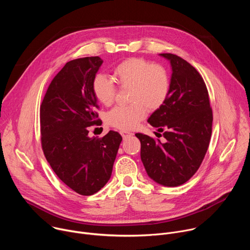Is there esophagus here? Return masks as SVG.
I'll return each mask as SVG.
<instances>
[{"label": "esophagus", "mask_w": 250, "mask_h": 250, "mask_svg": "<svg viewBox=\"0 0 250 250\" xmlns=\"http://www.w3.org/2000/svg\"><path fill=\"white\" fill-rule=\"evenodd\" d=\"M120 133H121V135L123 136V138H124V139H126L127 137H129V136H132V135H133V133H132V132L127 131V130H121V131H120Z\"/></svg>", "instance_id": "1"}]
</instances>
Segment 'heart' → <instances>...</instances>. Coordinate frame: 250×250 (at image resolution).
I'll use <instances>...</instances> for the list:
<instances>
[{
  "mask_svg": "<svg viewBox=\"0 0 250 250\" xmlns=\"http://www.w3.org/2000/svg\"><path fill=\"white\" fill-rule=\"evenodd\" d=\"M114 78L122 89H130L128 105H117L106 114L109 125L128 130L134 128L149 112L159 110L167 101L171 80L168 70L146 58L131 57L114 68ZM92 91L99 103L110 105L117 94L115 82L104 74H97Z\"/></svg>",
  "mask_w": 250,
  "mask_h": 250,
  "instance_id": "obj_1",
  "label": "heart"
}]
</instances>
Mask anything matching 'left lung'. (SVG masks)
Segmentation results:
<instances>
[{
    "label": "left lung",
    "mask_w": 250,
    "mask_h": 250,
    "mask_svg": "<svg viewBox=\"0 0 250 250\" xmlns=\"http://www.w3.org/2000/svg\"><path fill=\"white\" fill-rule=\"evenodd\" d=\"M172 66L170 94L148 123L163 132L165 144L136 133L140 157L148 176L158 184L176 187L197 172L207 153L211 135L212 111L205 81L189 62L171 53H161Z\"/></svg>",
    "instance_id": "8db88e82"
}]
</instances>
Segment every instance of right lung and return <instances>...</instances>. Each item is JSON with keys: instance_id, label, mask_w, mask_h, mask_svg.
Returning a JSON list of instances; mask_svg holds the SVG:
<instances>
[{"instance_id": "1", "label": "right lung", "mask_w": 250, "mask_h": 250, "mask_svg": "<svg viewBox=\"0 0 250 250\" xmlns=\"http://www.w3.org/2000/svg\"><path fill=\"white\" fill-rule=\"evenodd\" d=\"M99 56L67 62L49 84L41 104V140L44 156L59 179L76 193L90 196L110 180L123 137L110 130L88 136L102 121L92 82L102 66Z\"/></svg>"}]
</instances>
